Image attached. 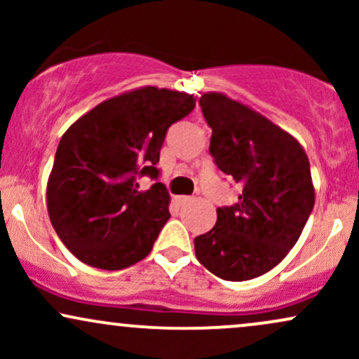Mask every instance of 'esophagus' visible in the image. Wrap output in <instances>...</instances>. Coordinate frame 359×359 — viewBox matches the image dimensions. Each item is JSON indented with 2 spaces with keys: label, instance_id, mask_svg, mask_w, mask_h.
I'll return each instance as SVG.
<instances>
[{
  "label": "esophagus",
  "instance_id": "esophagus-1",
  "mask_svg": "<svg viewBox=\"0 0 359 359\" xmlns=\"http://www.w3.org/2000/svg\"><path fill=\"white\" fill-rule=\"evenodd\" d=\"M189 199H191V197H187V196H175L174 203L177 205H184L185 203H189Z\"/></svg>",
  "mask_w": 359,
  "mask_h": 359
}]
</instances>
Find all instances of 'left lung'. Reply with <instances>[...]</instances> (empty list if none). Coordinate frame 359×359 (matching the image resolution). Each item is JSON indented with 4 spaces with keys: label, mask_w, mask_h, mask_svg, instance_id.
<instances>
[{
    "label": "left lung",
    "mask_w": 359,
    "mask_h": 359,
    "mask_svg": "<svg viewBox=\"0 0 359 359\" xmlns=\"http://www.w3.org/2000/svg\"><path fill=\"white\" fill-rule=\"evenodd\" d=\"M199 104L212 130L214 162L243 192L238 204L217 208L214 228L194 240L196 257L216 277L251 280L287 257L311 216L307 154L290 133L226 94L205 93Z\"/></svg>",
    "instance_id": "1"
}]
</instances>
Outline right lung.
Instances as JSON below:
<instances>
[{
    "label": "right lung",
    "instance_id": "obj_1",
    "mask_svg": "<svg viewBox=\"0 0 359 359\" xmlns=\"http://www.w3.org/2000/svg\"><path fill=\"white\" fill-rule=\"evenodd\" d=\"M196 108L192 94L145 86L102 101L69 126L47 182L52 226L69 251L101 270H123L150 253L170 217L158 177L167 130Z\"/></svg>",
    "mask_w": 359,
    "mask_h": 359
}]
</instances>
